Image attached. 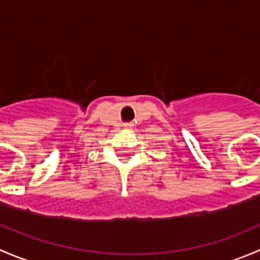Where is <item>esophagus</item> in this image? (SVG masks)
Returning a JSON list of instances; mask_svg holds the SVG:
<instances>
[{
  "label": "esophagus",
  "instance_id": "1",
  "mask_svg": "<svg viewBox=\"0 0 260 260\" xmlns=\"http://www.w3.org/2000/svg\"><path fill=\"white\" fill-rule=\"evenodd\" d=\"M123 127H124L125 129H131V128L133 127V124L132 123H124V124H123Z\"/></svg>",
  "mask_w": 260,
  "mask_h": 260
}]
</instances>
